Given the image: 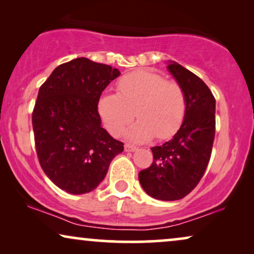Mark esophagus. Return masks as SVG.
<instances>
[{
	"mask_svg": "<svg viewBox=\"0 0 254 254\" xmlns=\"http://www.w3.org/2000/svg\"><path fill=\"white\" fill-rule=\"evenodd\" d=\"M135 150H137V148L135 147V145H131V144H129V143L125 144V151H127V152H133V151H135Z\"/></svg>",
	"mask_w": 254,
	"mask_h": 254,
	"instance_id": "esophagus-1",
	"label": "esophagus"
}]
</instances>
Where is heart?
Masks as SVG:
<instances>
[{
    "instance_id": "heart-1",
    "label": "heart",
    "mask_w": 254,
    "mask_h": 254,
    "mask_svg": "<svg viewBox=\"0 0 254 254\" xmlns=\"http://www.w3.org/2000/svg\"><path fill=\"white\" fill-rule=\"evenodd\" d=\"M98 113L104 126L117 136L134 119L138 120L126 130L134 142L171 137L182 126L186 113L185 92L178 83L149 70L130 72L119 81L118 93H103Z\"/></svg>"
}]
</instances>
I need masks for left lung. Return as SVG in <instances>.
Returning <instances> with one entry per match:
<instances>
[{"label":"left lung","instance_id":"obj_1","mask_svg":"<svg viewBox=\"0 0 254 254\" xmlns=\"http://www.w3.org/2000/svg\"><path fill=\"white\" fill-rule=\"evenodd\" d=\"M168 70L182 86L186 113L171 140L152 147L154 162L138 173L144 192L163 201L185 197L195 189L209 163L215 137V98L204 82L175 61Z\"/></svg>","mask_w":254,"mask_h":254}]
</instances>
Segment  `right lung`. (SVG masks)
<instances>
[{"label": "right lung", "mask_w": 254, "mask_h": 254, "mask_svg": "<svg viewBox=\"0 0 254 254\" xmlns=\"http://www.w3.org/2000/svg\"><path fill=\"white\" fill-rule=\"evenodd\" d=\"M120 75L117 68L77 58L60 64L40 86L32 113L37 155L59 189L85 194L105 178L123 142L102 127L98 100Z\"/></svg>", "instance_id": "1"}]
</instances>
